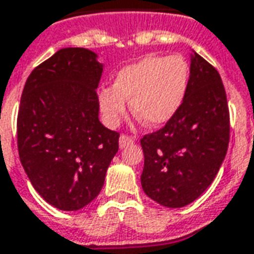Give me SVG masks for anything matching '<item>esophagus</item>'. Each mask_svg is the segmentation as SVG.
Returning a JSON list of instances; mask_svg holds the SVG:
<instances>
[{
    "mask_svg": "<svg viewBox=\"0 0 254 254\" xmlns=\"http://www.w3.org/2000/svg\"><path fill=\"white\" fill-rule=\"evenodd\" d=\"M131 143H134V138H131V136L122 135L120 138H119V145H120V147L128 146V145H131Z\"/></svg>",
    "mask_w": 254,
    "mask_h": 254,
    "instance_id": "34e87169",
    "label": "esophagus"
}]
</instances>
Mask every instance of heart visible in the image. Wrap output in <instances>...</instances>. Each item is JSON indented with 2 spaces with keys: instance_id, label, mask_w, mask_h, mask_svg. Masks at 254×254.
I'll return each instance as SVG.
<instances>
[{
  "instance_id": "b5f03b06",
  "label": "heart",
  "mask_w": 254,
  "mask_h": 254,
  "mask_svg": "<svg viewBox=\"0 0 254 254\" xmlns=\"http://www.w3.org/2000/svg\"><path fill=\"white\" fill-rule=\"evenodd\" d=\"M189 84V64L181 56H146L120 68L112 86L98 90L104 122L116 127L127 111L150 127L168 123L179 111Z\"/></svg>"
}]
</instances>
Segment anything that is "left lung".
<instances>
[{
  "label": "left lung",
  "mask_w": 254,
  "mask_h": 254,
  "mask_svg": "<svg viewBox=\"0 0 254 254\" xmlns=\"http://www.w3.org/2000/svg\"><path fill=\"white\" fill-rule=\"evenodd\" d=\"M230 115L216 68L193 52L188 91L179 111L161 130L141 139V185L167 208L193 202L213 182L227 153Z\"/></svg>",
  "instance_id": "8db88e82"
}]
</instances>
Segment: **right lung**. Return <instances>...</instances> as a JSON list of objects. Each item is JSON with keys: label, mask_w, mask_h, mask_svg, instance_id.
<instances>
[{"label": "right lung", "mask_w": 254, "mask_h": 254, "mask_svg": "<svg viewBox=\"0 0 254 254\" xmlns=\"http://www.w3.org/2000/svg\"><path fill=\"white\" fill-rule=\"evenodd\" d=\"M104 64L94 52L64 48L30 73L17 115L23 168L42 198L78 210L100 194L119 150V132L98 119Z\"/></svg>", "instance_id": "right-lung-1"}]
</instances>
